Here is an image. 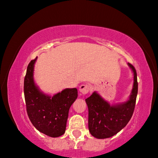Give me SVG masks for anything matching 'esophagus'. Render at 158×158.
Here are the masks:
<instances>
[{
	"label": "esophagus",
	"mask_w": 158,
	"mask_h": 158,
	"mask_svg": "<svg viewBox=\"0 0 158 158\" xmlns=\"http://www.w3.org/2000/svg\"><path fill=\"white\" fill-rule=\"evenodd\" d=\"M90 90V85L89 84H82L79 87V91L83 95L87 94Z\"/></svg>",
	"instance_id": "esophagus-1"
}]
</instances>
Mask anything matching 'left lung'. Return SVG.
<instances>
[{
	"instance_id": "obj_1",
	"label": "left lung",
	"mask_w": 158,
	"mask_h": 158,
	"mask_svg": "<svg viewBox=\"0 0 158 158\" xmlns=\"http://www.w3.org/2000/svg\"><path fill=\"white\" fill-rule=\"evenodd\" d=\"M128 65L134 73V84L129 100L111 106L94 92L85 99L89 108V129L93 137L106 139L113 137L130 121L135 110L138 93L137 71L132 64Z\"/></svg>"
}]
</instances>
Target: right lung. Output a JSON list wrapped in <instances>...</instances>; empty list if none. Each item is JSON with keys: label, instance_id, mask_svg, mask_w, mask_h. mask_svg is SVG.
I'll use <instances>...</instances> for the list:
<instances>
[{"label": "right lung", "instance_id": "right-lung-1", "mask_svg": "<svg viewBox=\"0 0 158 158\" xmlns=\"http://www.w3.org/2000/svg\"><path fill=\"white\" fill-rule=\"evenodd\" d=\"M29 63L24 78V97L29 119L40 132L58 137L65 132L69 109L78 96L77 89H66L53 97L40 91L33 81L34 64Z\"/></svg>", "mask_w": 158, "mask_h": 158}]
</instances>
